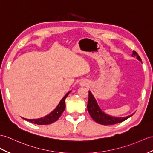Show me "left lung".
Returning a JSON list of instances; mask_svg holds the SVG:
<instances>
[{
    "label": "left lung",
    "instance_id": "left-lung-1",
    "mask_svg": "<svg viewBox=\"0 0 153 153\" xmlns=\"http://www.w3.org/2000/svg\"><path fill=\"white\" fill-rule=\"evenodd\" d=\"M69 94V92H68V94L62 98V99L59 101L57 107L53 111H51L50 114L47 115L46 116L39 119H35V120H28V119H25V120L26 121L37 125H48L56 121L59 119V117H60V115L63 113V111L65 110V100L67 97L68 96Z\"/></svg>",
    "mask_w": 153,
    "mask_h": 153
}]
</instances>
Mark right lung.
<instances>
[{"instance_id": "add662e5", "label": "right lung", "mask_w": 153, "mask_h": 153, "mask_svg": "<svg viewBox=\"0 0 153 153\" xmlns=\"http://www.w3.org/2000/svg\"><path fill=\"white\" fill-rule=\"evenodd\" d=\"M137 59L140 61H141V58H140L139 56H137ZM89 95H91L92 97H94L92 95L91 91L89 92ZM94 104L91 105L92 110L91 111H89V114H90L91 117L94 119V120L99 124H102V125H114V124H116L118 123H121L123 121H125L126 120H127L128 118H129L130 116H127L126 117H115L110 116V115H108L105 114L104 111L101 110V109L100 108L99 106H98V104L96 100L94 98ZM94 106H93L92 105Z\"/></svg>"}]
</instances>
